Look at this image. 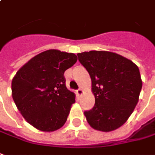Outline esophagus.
<instances>
[{"label": "esophagus", "instance_id": "esophagus-1", "mask_svg": "<svg viewBox=\"0 0 155 155\" xmlns=\"http://www.w3.org/2000/svg\"><path fill=\"white\" fill-rule=\"evenodd\" d=\"M76 93H77V95L79 96H81V95H82V94H83V90H82V89H78L77 91H76Z\"/></svg>", "mask_w": 155, "mask_h": 155}]
</instances>
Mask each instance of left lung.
Returning a JSON list of instances; mask_svg holds the SVG:
<instances>
[{
    "label": "left lung",
    "instance_id": "8db88e82",
    "mask_svg": "<svg viewBox=\"0 0 155 155\" xmlns=\"http://www.w3.org/2000/svg\"><path fill=\"white\" fill-rule=\"evenodd\" d=\"M91 79L95 106L85 116L90 126L102 132L117 129L126 123L138 101L142 80L130 59L109 51L77 54Z\"/></svg>",
    "mask_w": 155,
    "mask_h": 155
}]
</instances>
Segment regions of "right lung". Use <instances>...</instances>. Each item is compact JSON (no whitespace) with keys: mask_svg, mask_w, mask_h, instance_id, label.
I'll return each instance as SVG.
<instances>
[{"mask_svg":"<svg viewBox=\"0 0 155 155\" xmlns=\"http://www.w3.org/2000/svg\"><path fill=\"white\" fill-rule=\"evenodd\" d=\"M77 61L73 53L49 49L26 63L12 81V96L18 111L32 127L54 132L64 126L75 102L66 88L64 71Z\"/></svg>","mask_w":155,"mask_h":155,"instance_id":"right-lung-1","label":"right lung"}]
</instances>
